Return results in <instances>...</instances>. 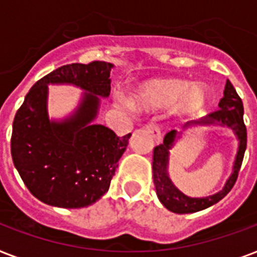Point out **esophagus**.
<instances>
[{
  "label": "esophagus",
  "instance_id": "obj_1",
  "mask_svg": "<svg viewBox=\"0 0 257 257\" xmlns=\"http://www.w3.org/2000/svg\"><path fill=\"white\" fill-rule=\"evenodd\" d=\"M145 131L151 135V136L155 139V141L156 143H161V132H160V129H159V126H157L156 124H153V122H151V124L148 125H145Z\"/></svg>",
  "mask_w": 257,
  "mask_h": 257
}]
</instances>
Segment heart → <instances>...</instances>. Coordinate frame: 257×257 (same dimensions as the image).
Returning a JSON list of instances; mask_svg holds the SVG:
<instances>
[{
    "instance_id": "b5f03b06",
    "label": "heart",
    "mask_w": 257,
    "mask_h": 257,
    "mask_svg": "<svg viewBox=\"0 0 257 257\" xmlns=\"http://www.w3.org/2000/svg\"><path fill=\"white\" fill-rule=\"evenodd\" d=\"M208 100L209 93L203 84H189L177 78H157L137 86L133 92V102L121 97L118 105L126 112H133L135 105L144 110H155L175 105L176 112L180 114L193 116L205 108Z\"/></svg>"
}]
</instances>
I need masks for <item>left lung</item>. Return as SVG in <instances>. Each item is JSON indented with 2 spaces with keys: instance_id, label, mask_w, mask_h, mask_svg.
<instances>
[{
  "instance_id": "8db88e82",
  "label": "left lung",
  "mask_w": 257,
  "mask_h": 257,
  "mask_svg": "<svg viewBox=\"0 0 257 257\" xmlns=\"http://www.w3.org/2000/svg\"><path fill=\"white\" fill-rule=\"evenodd\" d=\"M219 108L220 109L209 113L200 120L187 122L184 125V131L191 128V126H197V125H220V126L231 128L235 132L236 137L239 140V148H237L235 163H233V172L228 177L227 183L221 191H219L215 195L207 196V197H189V196L184 195L183 192L179 191L173 185L168 175L169 151L173 148L176 139H179L183 135V132L177 133L176 131H171L165 135L163 144L157 145L153 149V183L156 187L157 197L161 201V204L171 212L193 213V212L203 211L205 208L219 203L220 200L225 197L228 192L231 191L235 185L240 167L243 163L244 152L247 148V128H245L243 120V101H241L229 80H227L225 89H224V96L220 100Z\"/></svg>"
}]
</instances>
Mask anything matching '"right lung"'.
<instances>
[{
	"label": "right lung",
	"mask_w": 257,
	"mask_h": 257,
	"mask_svg": "<svg viewBox=\"0 0 257 257\" xmlns=\"http://www.w3.org/2000/svg\"><path fill=\"white\" fill-rule=\"evenodd\" d=\"M112 68L105 61L61 66L30 88L16 113L12 159L26 188L42 203L84 208L108 192L131 137L93 124L100 97L110 93ZM48 83H70L86 90L72 116L49 120Z\"/></svg>",
	"instance_id": "1"
}]
</instances>
